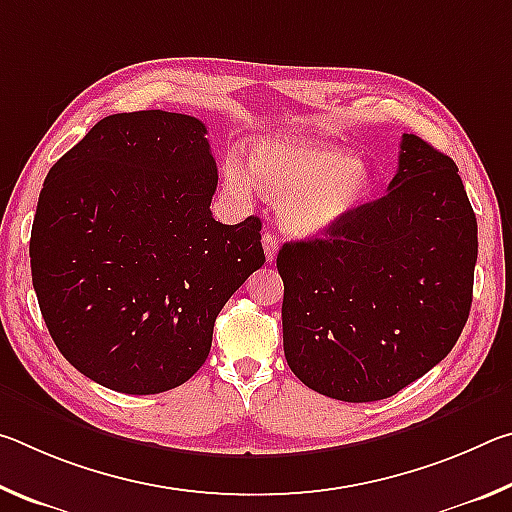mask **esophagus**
I'll list each match as a JSON object with an SVG mask.
<instances>
[{
	"instance_id": "obj_1",
	"label": "esophagus",
	"mask_w": 512,
	"mask_h": 512,
	"mask_svg": "<svg viewBox=\"0 0 512 512\" xmlns=\"http://www.w3.org/2000/svg\"><path fill=\"white\" fill-rule=\"evenodd\" d=\"M262 244H264V253H266V259L268 262H273V259L277 257V237L273 235L271 230L264 232L262 237Z\"/></svg>"
}]
</instances>
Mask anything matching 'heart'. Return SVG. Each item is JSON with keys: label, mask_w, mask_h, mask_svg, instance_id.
Wrapping results in <instances>:
<instances>
[{"label": "heart", "mask_w": 512, "mask_h": 512, "mask_svg": "<svg viewBox=\"0 0 512 512\" xmlns=\"http://www.w3.org/2000/svg\"><path fill=\"white\" fill-rule=\"evenodd\" d=\"M250 171L271 196L282 201V221L296 235H323L368 201L375 171L339 146L309 137H273L255 146ZM225 180L239 194L250 192L241 164L225 162Z\"/></svg>", "instance_id": "b5f03b06"}]
</instances>
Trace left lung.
I'll list each match as a JSON object with an SVG mask.
<instances>
[{"mask_svg": "<svg viewBox=\"0 0 512 512\" xmlns=\"http://www.w3.org/2000/svg\"><path fill=\"white\" fill-rule=\"evenodd\" d=\"M476 253V216L454 160L404 133L386 196L323 239L277 253L293 375L341 402L402 391L461 336Z\"/></svg>", "mask_w": 512, "mask_h": 512, "instance_id": "left-lung-1", "label": "left lung"}]
</instances>
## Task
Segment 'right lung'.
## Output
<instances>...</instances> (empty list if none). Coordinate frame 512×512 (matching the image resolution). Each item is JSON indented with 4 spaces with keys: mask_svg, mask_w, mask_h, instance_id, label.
<instances>
[{
    "mask_svg": "<svg viewBox=\"0 0 512 512\" xmlns=\"http://www.w3.org/2000/svg\"><path fill=\"white\" fill-rule=\"evenodd\" d=\"M207 128L164 110L101 119L49 169L31 277L51 339L110 391H171L203 366L214 320L266 262L262 221L212 219Z\"/></svg>",
    "mask_w": 512,
    "mask_h": 512,
    "instance_id": "1",
    "label": "right lung"
}]
</instances>
